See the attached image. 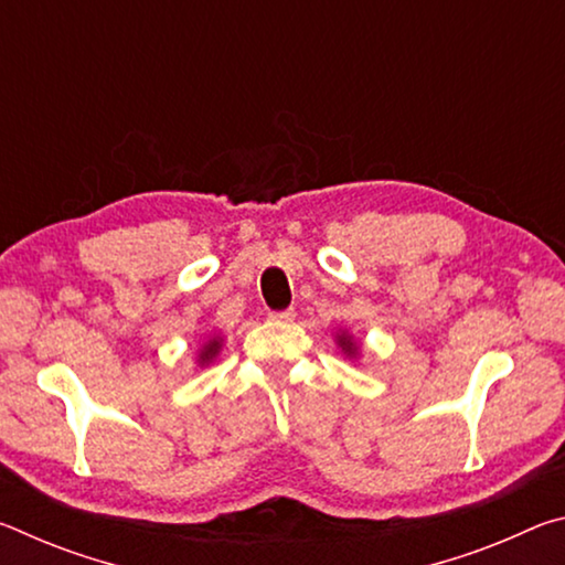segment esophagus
Here are the masks:
<instances>
[{"instance_id":"34e87169","label":"esophagus","mask_w":565,"mask_h":565,"mask_svg":"<svg viewBox=\"0 0 565 565\" xmlns=\"http://www.w3.org/2000/svg\"><path fill=\"white\" fill-rule=\"evenodd\" d=\"M296 311L294 309H284V311H269L271 321H294Z\"/></svg>"}]
</instances>
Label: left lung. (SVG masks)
I'll use <instances>...</instances> for the list:
<instances>
[{
	"mask_svg": "<svg viewBox=\"0 0 565 565\" xmlns=\"http://www.w3.org/2000/svg\"><path fill=\"white\" fill-rule=\"evenodd\" d=\"M339 347L347 351V356H353V353H356V347H353V341L351 337H347V333H341L339 337Z\"/></svg>",
	"mask_w": 565,
	"mask_h": 565,
	"instance_id": "obj_1",
	"label": "left lung"
}]
</instances>
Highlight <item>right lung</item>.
I'll return each mask as SVG.
<instances>
[{"instance_id": "right-lung-1", "label": "right lung", "mask_w": 565, "mask_h": 565, "mask_svg": "<svg viewBox=\"0 0 565 565\" xmlns=\"http://www.w3.org/2000/svg\"><path fill=\"white\" fill-rule=\"evenodd\" d=\"M218 349H222V339L218 337H214V339H209V343H204V349H202V353H199V363H209L212 361L216 353H218Z\"/></svg>"}]
</instances>
